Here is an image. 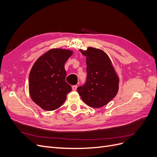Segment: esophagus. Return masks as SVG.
<instances>
[{"mask_svg":"<svg viewBox=\"0 0 157 157\" xmlns=\"http://www.w3.org/2000/svg\"><path fill=\"white\" fill-rule=\"evenodd\" d=\"M77 85H73V86H72V89H73V90H77Z\"/></svg>","mask_w":157,"mask_h":157,"instance_id":"34e87169","label":"esophagus"}]
</instances>
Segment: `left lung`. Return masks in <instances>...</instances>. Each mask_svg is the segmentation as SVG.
Listing matches in <instances>:
<instances>
[{"label":"left lung","mask_w":157,"mask_h":157,"mask_svg":"<svg viewBox=\"0 0 157 157\" xmlns=\"http://www.w3.org/2000/svg\"><path fill=\"white\" fill-rule=\"evenodd\" d=\"M86 56L87 77L77 92L88 105L99 108L115 97L118 90V79L111 61L103 51L88 47L80 50Z\"/></svg>","instance_id":"1"}]
</instances>
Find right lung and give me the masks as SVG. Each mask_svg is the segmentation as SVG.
<instances>
[{"instance_id":"right-lung-1","label":"right lung","mask_w":157,"mask_h":157,"mask_svg":"<svg viewBox=\"0 0 157 157\" xmlns=\"http://www.w3.org/2000/svg\"><path fill=\"white\" fill-rule=\"evenodd\" d=\"M73 52L52 49L37 59L29 77L30 96L36 104L46 111H53L63 105L71 85L65 81V63Z\"/></svg>"}]
</instances>
